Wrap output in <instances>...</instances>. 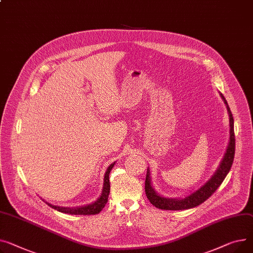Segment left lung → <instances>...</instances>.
I'll use <instances>...</instances> for the list:
<instances>
[{"label":"left lung","instance_id":"obj_1","mask_svg":"<svg viewBox=\"0 0 253 253\" xmlns=\"http://www.w3.org/2000/svg\"><path fill=\"white\" fill-rule=\"evenodd\" d=\"M225 104L227 105V110L230 117V142L225 154V157L218 167V169L214 173V175L208 181L203 187L190 194L189 196L185 197L183 199H170V198H164L158 195L154 188L150 185L149 179V172L147 170L146 177H145V194L150 201V204L155 206L157 209L164 210V211H183L195 208L211 197L212 193L220 187V185L226 178L227 174L229 173L235 156V133H234V119L230 108L226 102L225 97L222 95Z\"/></svg>","mask_w":253,"mask_h":253}]
</instances>
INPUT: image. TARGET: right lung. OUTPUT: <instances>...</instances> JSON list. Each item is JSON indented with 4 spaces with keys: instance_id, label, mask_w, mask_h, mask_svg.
<instances>
[{
    "instance_id": "add662e5",
    "label": "right lung",
    "mask_w": 253,
    "mask_h": 253,
    "mask_svg": "<svg viewBox=\"0 0 253 253\" xmlns=\"http://www.w3.org/2000/svg\"><path fill=\"white\" fill-rule=\"evenodd\" d=\"M115 163L110 165V167L108 168V170L105 174V181H104V187H103V192L100 197L93 203L92 205H88L85 207H81V208H76V209H67V208H59L56 206H52L47 204L49 207H52L53 209L64 212V213H70V214H76V215H90V214H97L100 211H102L106 204L108 203V197H109V193H110V180H109V175L111 170L113 169Z\"/></svg>"
}]
</instances>
